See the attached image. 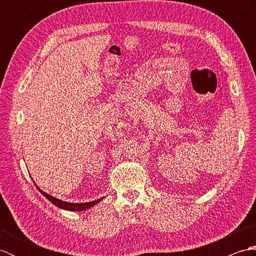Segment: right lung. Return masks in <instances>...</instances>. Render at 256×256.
<instances>
[{
  "label": "right lung",
  "mask_w": 256,
  "mask_h": 256,
  "mask_svg": "<svg viewBox=\"0 0 256 256\" xmlns=\"http://www.w3.org/2000/svg\"><path fill=\"white\" fill-rule=\"evenodd\" d=\"M32 182H34V180H32ZM34 184H35V182H34ZM35 186H36V188L42 192V194H44L45 197H46L48 200H50L52 204H54L56 206H58V208L64 209V210H69V211H82V210H86V209H89V208H92V206H94V204H96L98 202H100V201L103 199V198H101V199L94 200V201H89V202H84V204L67 202V201H62V200H60V199H57V198H55V197H52V196L44 192L42 189L38 188V186H37L36 184H35Z\"/></svg>",
  "instance_id": "obj_1"
}]
</instances>
